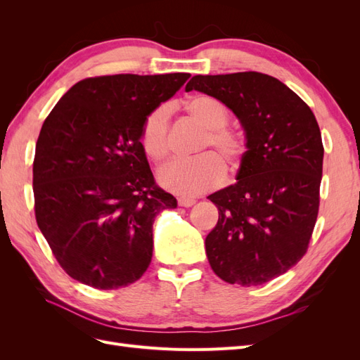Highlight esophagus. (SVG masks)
Masks as SVG:
<instances>
[{
  "mask_svg": "<svg viewBox=\"0 0 360 360\" xmlns=\"http://www.w3.org/2000/svg\"><path fill=\"white\" fill-rule=\"evenodd\" d=\"M195 202L193 198H186V197H181V198H179V205L180 207H192Z\"/></svg>",
  "mask_w": 360,
  "mask_h": 360,
  "instance_id": "1",
  "label": "esophagus"
}]
</instances>
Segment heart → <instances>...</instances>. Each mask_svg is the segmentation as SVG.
Here are the masks:
<instances>
[{"instance_id":"b5f03b06","label":"heart","mask_w":360,"mask_h":360,"mask_svg":"<svg viewBox=\"0 0 360 360\" xmlns=\"http://www.w3.org/2000/svg\"><path fill=\"white\" fill-rule=\"evenodd\" d=\"M188 112L207 130L200 151L216 148V153H205L197 159L177 160L159 172L163 188L180 195H198L217 188L225 179L226 162L230 171H237L246 151L245 138L240 132L228 127L230 111L224 102L209 94L195 96L186 103ZM171 108L160 105L150 111L139 130V143L147 156L156 163L165 162L171 153L169 144Z\"/></svg>"}]
</instances>
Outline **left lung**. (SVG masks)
<instances>
[{
    "label": "left lung",
    "mask_w": 360,
    "mask_h": 360,
    "mask_svg": "<svg viewBox=\"0 0 360 360\" xmlns=\"http://www.w3.org/2000/svg\"><path fill=\"white\" fill-rule=\"evenodd\" d=\"M191 90L230 108L248 148L237 183L207 197L219 210L205 237L207 258L228 284H266L308 250L323 174L319 123L284 82L259 72L197 75L186 85Z\"/></svg>",
    "instance_id": "1"
}]
</instances>
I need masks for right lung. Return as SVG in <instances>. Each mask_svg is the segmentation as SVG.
Returning <instances> with one entry per match:
<instances>
[{
	"instance_id": "1",
	"label": "right lung",
	"mask_w": 360,
	"mask_h": 360,
	"mask_svg": "<svg viewBox=\"0 0 360 360\" xmlns=\"http://www.w3.org/2000/svg\"><path fill=\"white\" fill-rule=\"evenodd\" d=\"M189 73L108 75L76 82L41 126L32 163L36 221L66 274L97 290L134 284L153 255L160 189L139 143L144 118Z\"/></svg>"
}]
</instances>
